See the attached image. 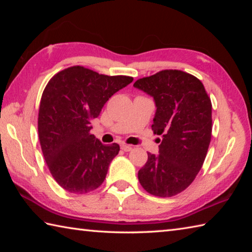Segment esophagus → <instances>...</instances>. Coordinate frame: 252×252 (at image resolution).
<instances>
[{"instance_id": "esophagus-1", "label": "esophagus", "mask_w": 252, "mask_h": 252, "mask_svg": "<svg viewBox=\"0 0 252 252\" xmlns=\"http://www.w3.org/2000/svg\"><path fill=\"white\" fill-rule=\"evenodd\" d=\"M121 149L125 152H130L132 151V146L127 145V144H121Z\"/></svg>"}]
</instances>
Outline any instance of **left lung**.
Here are the masks:
<instances>
[{"label": "left lung", "instance_id": "left-lung-1", "mask_svg": "<svg viewBox=\"0 0 252 252\" xmlns=\"http://www.w3.org/2000/svg\"><path fill=\"white\" fill-rule=\"evenodd\" d=\"M133 85L154 97L157 110L152 130L162 137L159 155L148 153L138 181L154 196H175L192 183L205 161L212 132L211 99L199 79L176 69Z\"/></svg>", "mask_w": 252, "mask_h": 252}]
</instances>
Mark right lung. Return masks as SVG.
Here are the masks:
<instances>
[{"mask_svg":"<svg viewBox=\"0 0 252 252\" xmlns=\"http://www.w3.org/2000/svg\"><path fill=\"white\" fill-rule=\"evenodd\" d=\"M132 81L129 76L72 66L46 84L37 118L39 140L52 176L65 190L87 194L103 184L120 147L101 144L91 134V123L106 101Z\"/></svg>","mask_w":252,"mask_h":252,"instance_id":"obj_1","label":"right lung"}]
</instances>
